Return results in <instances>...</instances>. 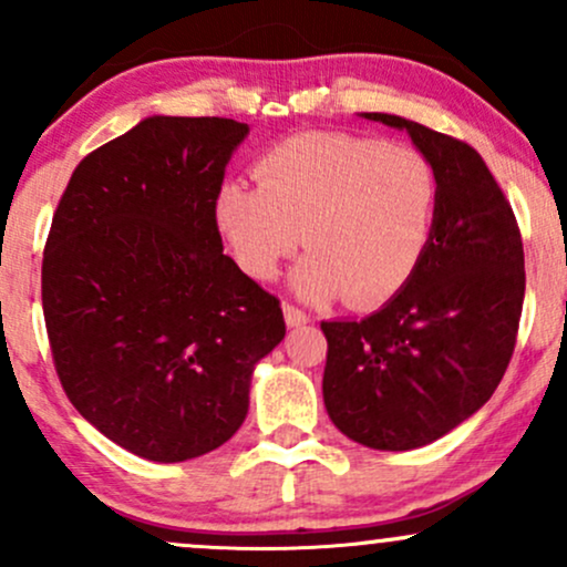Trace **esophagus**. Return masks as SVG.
<instances>
[{
	"label": "esophagus",
	"mask_w": 567,
	"mask_h": 567,
	"mask_svg": "<svg viewBox=\"0 0 567 567\" xmlns=\"http://www.w3.org/2000/svg\"><path fill=\"white\" fill-rule=\"evenodd\" d=\"M282 311H285V322H288V328H303V324L309 322V315L298 309V306L285 303Z\"/></svg>",
	"instance_id": "1"
}]
</instances>
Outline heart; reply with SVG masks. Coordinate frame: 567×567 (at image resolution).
<instances>
[{
    "label": "heart",
    "instance_id": "obj_1",
    "mask_svg": "<svg viewBox=\"0 0 567 567\" xmlns=\"http://www.w3.org/2000/svg\"><path fill=\"white\" fill-rule=\"evenodd\" d=\"M234 181L216 202L218 229L252 279H271L301 245L292 288L309 301L341 292L349 306L389 301L432 239L437 175L424 154L347 133H301Z\"/></svg>",
    "mask_w": 567,
    "mask_h": 567
}]
</instances>
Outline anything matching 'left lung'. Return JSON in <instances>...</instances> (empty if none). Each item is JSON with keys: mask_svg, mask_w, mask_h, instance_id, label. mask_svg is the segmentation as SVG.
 <instances>
[{"mask_svg": "<svg viewBox=\"0 0 567 567\" xmlns=\"http://www.w3.org/2000/svg\"><path fill=\"white\" fill-rule=\"evenodd\" d=\"M437 175V216L419 269L365 320L322 322L330 421L373 451H413L477 413L504 379L525 298L523 237L477 152L394 114Z\"/></svg>", "mask_w": 567, "mask_h": 567, "instance_id": "8db88e82", "label": "left lung"}]
</instances>
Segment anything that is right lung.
Instances as JSON below:
<instances>
[{
  "label": "right lung",
  "mask_w": 567,
  "mask_h": 567,
  "mask_svg": "<svg viewBox=\"0 0 567 567\" xmlns=\"http://www.w3.org/2000/svg\"><path fill=\"white\" fill-rule=\"evenodd\" d=\"M250 133L146 116L87 154L42 258L58 379L103 437L175 464L231 440L252 368L285 338L279 301L224 256L216 202Z\"/></svg>",
  "instance_id": "obj_1"
}]
</instances>
